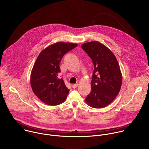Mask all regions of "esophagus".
Returning <instances> with one entry per match:
<instances>
[{
	"mask_svg": "<svg viewBox=\"0 0 149 149\" xmlns=\"http://www.w3.org/2000/svg\"><path fill=\"white\" fill-rule=\"evenodd\" d=\"M79 86V84H73L72 86V87L73 88H75L76 87H77L78 86Z\"/></svg>",
	"mask_w": 149,
	"mask_h": 149,
	"instance_id": "34e87169",
	"label": "esophagus"
}]
</instances>
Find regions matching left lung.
<instances>
[{
    "mask_svg": "<svg viewBox=\"0 0 149 149\" xmlns=\"http://www.w3.org/2000/svg\"><path fill=\"white\" fill-rule=\"evenodd\" d=\"M81 48L94 66L91 91L85 101L91 107H105L116 98L121 87L122 74L118 61L114 54L99 42L84 43Z\"/></svg>",
    "mask_w": 149,
    "mask_h": 149,
    "instance_id": "8db88e82",
    "label": "left lung"
}]
</instances>
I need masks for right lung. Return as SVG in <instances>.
I'll list each match as a JSON object with an SVG mask.
<instances>
[{
  "instance_id": "1",
  "label": "right lung",
  "mask_w": 149,
  "mask_h": 149,
  "mask_svg": "<svg viewBox=\"0 0 149 149\" xmlns=\"http://www.w3.org/2000/svg\"><path fill=\"white\" fill-rule=\"evenodd\" d=\"M77 44L56 42L42 50L38 56L31 74V85L39 99L49 105L64 102L69 93L62 78L59 63L66 53L75 48Z\"/></svg>"
}]
</instances>
